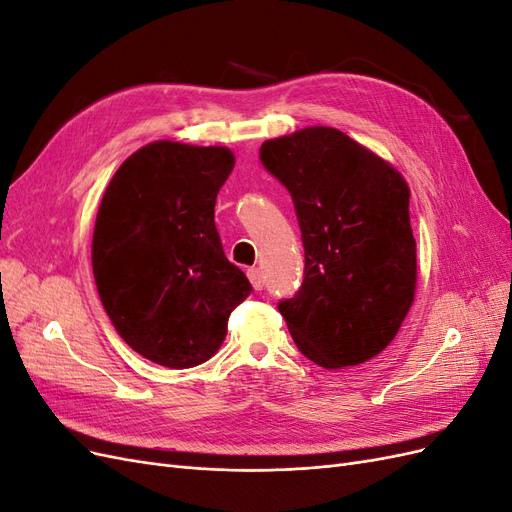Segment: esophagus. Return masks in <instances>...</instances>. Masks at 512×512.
<instances>
[{"instance_id":"esophagus-1","label":"esophagus","mask_w":512,"mask_h":512,"mask_svg":"<svg viewBox=\"0 0 512 512\" xmlns=\"http://www.w3.org/2000/svg\"><path fill=\"white\" fill-rule=\"evenodd\" d=\"M247 277H250L254 290H262V286H265V280H262V271L258 267L247 269Z\"/></svg>"}]
</instances>
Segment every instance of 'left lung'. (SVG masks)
<instances>
[{"mask_svg": "<svg viewBox=\"0 0 512 512\" xmlns=\"http://www.w3.org/2000/svg\"><path fill=\"white\" fill-rule=\"evenodd\" d=\"M290 192L305 250L303 284L277 303L297 348L320 367L374 359L414 299L410 190L397 170L335 128H305L260 147Z\"/></svg>", "mask_w": 512, "mask_h": 512, "instance_id": "obj_1", "label": "left lung"}]
</instances>
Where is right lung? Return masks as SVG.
Instances as JSON below:
<instances>
[{"label": "right lung", "mask_w": 512, "mask_h": 512, "mask_svg": "<svg viewBox=\"0 0 512 512\" xmlns=\"http://www.w3.org/2000/svg\"><path fill=\"white\" fill-rule=\"evenodd\" d=\"M232 166L226 147L158 141L132 153L102 196L91 245L100 301L123 342L158 365L211 359L252 292L213 220Z\"/></svg>", "instance_id": "right-lung-1"}]
</instances>
